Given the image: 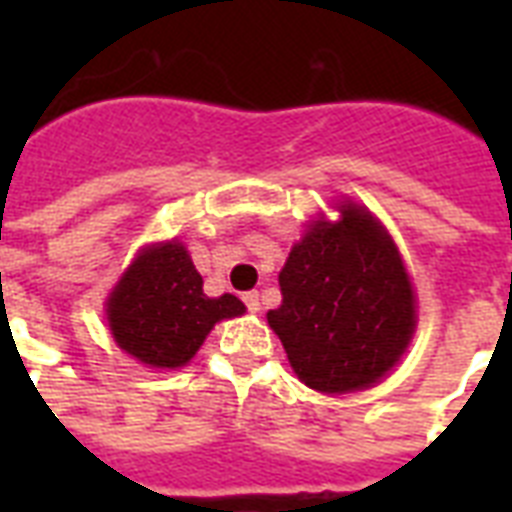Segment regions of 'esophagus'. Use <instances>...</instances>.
<instances>
[{"mask_svg": "<svg viewBox=\"0 0 512 512\" xmlns=\"http://www.w3.org/2000/svg\"><path fill=\"white\" fill-rule=\"evenodd\" d=\"M241 300H244V305H247L249 313L260 311V295H257V292H244V295H241Z\"/></svg>", "mask_w": 512, "mask_h": 512, "instance_id": "esophagus-1", "label": "esophagus"}]
</instances>
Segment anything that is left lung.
<instances>
[{
    "label": "left lung",
    "mask_w": 512,
    "mask_h": 512,
    "mask_svg": "<svg viewBox=\"0 0 512 512\" xmlns=\"http://www.w3.org/2000/svg\"><path fill=\"white\" fill-rule=\"evenodd\" d=\"M340 223L316 220L279 273L268 324L297 377L321 393L369 388L414 332V292L396 244L366 209L342 204Z\"/></svg>",
    "instance_id": "1"
}]
</instances>
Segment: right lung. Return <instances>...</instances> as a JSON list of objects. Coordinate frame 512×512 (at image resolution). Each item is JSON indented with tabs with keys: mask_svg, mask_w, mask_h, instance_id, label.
<instances>
[{
	"mask_svg": "<svg viewBox=\"0 0 512 512\" xmlns=\"http://www.w3.org/2000/svg\"><path fill=\"white\" fill-rule=\"evenodd\" d=\"M183 244L143 249L108 297V324L119 348L148 366L188 364L209 329L244 313L239 297H207Z\"/></svg>",
	"mask_w": 512,
	"mask_h": 512,
	"instance_id": "obj_1",
	"label": "right lung"
}]
</instances>
